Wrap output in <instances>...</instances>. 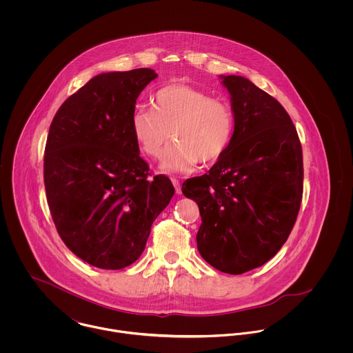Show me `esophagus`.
Wrapping results in <instances>:
<instances>
[{
    "label": "esophagus",
    "instance_id": "34e87169",
    "mask_svg": "<svg viewBox=\"0 0 353 353\" xmlns=\"http://www.w3.org/2000/svg\"><path fill=\"white\" fill-rule=\"evenodd\" d=\"M171 182H172V185L175 188L176 194H181V183H179V181L176 178H171Z\"/></svg>",
    "mask_w": 353,
    "mask_h": 353
}]
</instances>
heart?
<instances>
[{"label":"heart","instance_id":"obj_1","mask_svg":"<svg viewBox=\"0 0 353 353\" xmlns=\"http://www.w3.org/2000/svg\"><path fill=\"white\" fill-rule=\"evenodd\" d=\"M153 108L137 107L130 119L132 133L140 150L153 159L161 156L167 172H190L201 160L212 163L228 150L235 114L228 101L186 84H171L154 92Z\"/></svg>","mask_w":353,"mask_h":353}]
</instances>
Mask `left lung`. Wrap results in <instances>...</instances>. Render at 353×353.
Listing matches in <instances>:
<instances>
[{
    "label": "left lung",
    "mask_w": 353,
    "mask_h": 353,
    "mask_svg": "<svg viewBox=\"0 0 353 353\" xmlns=\"http://www.w3.org/2000/svg\"><path fill=\"white\" fill-rule=\"evenodd\" d=\"M235 130L225 153L182 193L197 202V249L220 272L242 274L273 258L288 239L303 196V153L285 108L242 76H220Z\"/></svg>",
    "instance_id": "1"
}]
</instances>
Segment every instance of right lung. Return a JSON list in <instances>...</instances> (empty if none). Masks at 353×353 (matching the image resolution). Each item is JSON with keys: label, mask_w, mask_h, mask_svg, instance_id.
Masks as SVG:
<instances>
[{"label": "right lung", "mask_w": 353, "mask_h": 353, "mask_svg": "<svg viewBox=\"0 0 353 353\" xmlns=\"http://www.w3.org/2000/svg\"><path fill=\"white\" fill-rule=\"evenodd\" d=\"M156 77L148 68L98 74L51 122L43 176L52 221L70 252L101 269L139 259L175 193L165 175L150 178L130 126L139 95Z\"/></svg>", "instance_id": "right-lung-1"}]
</instances>
